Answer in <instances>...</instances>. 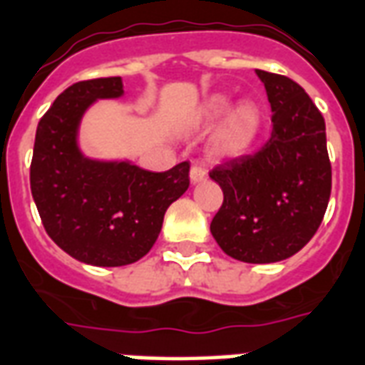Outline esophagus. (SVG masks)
<instances>
[{
    "label": "esophagus",
    "instance_id": "esophagus-1",
    "mask_svg": "<svg viewBox=\"0 0 365 365\" xmlns=\"http://www.w3.org/2000/svg\"><path fill=\"white\" fill-rule=\"evenodd\" d=\"M207 170L201 168V166H191V172H189V178H191V182L193 183H199L202 180H207Z\"/></svg>",
    "mask_w": 365,
    "mask_h": 365
}]
</instances>
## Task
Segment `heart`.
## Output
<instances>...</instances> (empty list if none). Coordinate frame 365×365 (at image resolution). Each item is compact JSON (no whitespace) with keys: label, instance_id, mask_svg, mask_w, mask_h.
Returning a JSON list of instances; mask_svg holds the SVG:
<instances>
[{"label":"heart","instance_id":"1","mask_svg":"<svg viewBox=\"0 0 365 365\" xmlns=\"http://www.w3.org/2000/svg\"><path fill=\"white\" fill-rule=\"evenodd\" d=\"M230 105L232 99L226 93H214L205 99L195 116L197 126H212L214 122H218L230 110ZM260 128H262L260 107L255 101H241L232 108L214 133L212 151L222 158L243 157L257 141Z\"/></svg>","mask_w":365,"mask_h":365}]
</instances>
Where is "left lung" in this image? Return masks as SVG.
<instances>
[{"label": "left lung", "mask_w": 365, "mask_h": 365, "mask_svg": "<svg viewBox=\"0 0 365 365\" xmlns=\"http://www.w3.org/2000/svg\"><path fill=\"white\" fill-rule=\"evenodd\" d=\"M272 107V135L255 155L216 166L224 202L210 232L227 257L279 262L299 252L324 220L331 195L325 120L299 83L257 71Z\"/></svg>", "instance_id": "left-lung-1"}]
</instances>
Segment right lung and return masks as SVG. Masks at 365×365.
<instances>
[{"label": "right lung", "mask_w": 365, "mask_h": 365, "mask_svg": "<svg viewBox=\"0 0 365 365\" xmlns=\"http://www.w3.org/2000/svg\"><path fill=\"white\" fill-rule=\"evenodd\" d=\"M124 96L120 76L72 83L41 116L30 189L47 235L80 262H138L157 241L166 208L189 187V163L149 172L128 160H93L78 147L83 113Z\"/></svg>", "instance_id": "1"}]
</instances>
